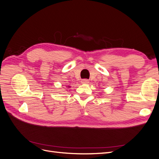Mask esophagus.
Here are the masks:
<instances>
[{
  "label": "esophagus",
  "instance_id": "obj_1",
  "mask_svg": "<svg viewBox=\"0 0 159 159\" xmlns=\"http://www.w3.org/2000/svg\"><path fill=\"white\" fill-rule=\"evenodd\" d=\"M81 84H88L89 83V80H86V79H84V80H81Z\"/></svg>",
  "mask_w": 159,
  "mask_h": 159
}]
</instances>
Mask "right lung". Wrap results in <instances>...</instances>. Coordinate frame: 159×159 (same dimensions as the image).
<instances>
[{"instance_id":"right-lung-1","label":"right lung","mask_w":159,"mask_h":159,"mask_svg":"<svg viewBox=\"0 0 159 159\" xmlns=\"http://www.w3.org/2000/svg\"><path fill=\"white\" fill-rule=\"evenodd\" d=\"M67 88H70V86H68V87H67Z\"/></svg>"}]
</instances>
